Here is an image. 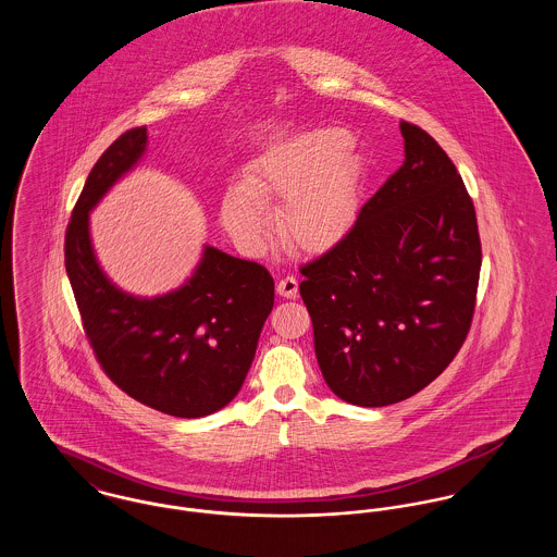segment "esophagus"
<instances>
[{
  "label": "esophagus",
  "instance_id": "1",
  "mask_svg": "<svg viewBox=\"0 0 557 557\" xmlns=\"http://www.w3.org/2000/svg\"><path fill=\"white\" fill-rule=\"evenodd\" d=\"M276 294L283 298H296L298 296V281L296 276H285L276 283Z\"/></svg>",
  "mask_w": 557,
  "mask_h": 557
}]
</instances>
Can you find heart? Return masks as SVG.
Wrapping results in <instances>:
<instances>
[{"mask_svg":"<svg viewBox=\"0 0 557 557\" xmlns=\"http://www.w3.org/2000/svg\"><path fill=\"white\" fill-rule=\"evenodd\" d=\"M343 128H319L252 160L239 186L221 201V223L244 246H261L270 219L263 208L283 203L281 234L309 255L325 252L351 230L362 193V162L347 154Z\"/></svg>","mask_w":557,"mask_h":557,"instance_id":"1","label":"heart"}]
</instances>
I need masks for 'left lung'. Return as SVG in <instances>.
Returning a JSON list of instances; mask_svg holds the SVG:
<instances>
[{
    "label": "left lung",
    "mask_w": 557,
    "mask_h": 557,
    "mask_svg": "<svg viewBox=\"0 0 557 557\" xmlns=\"http://www.w3.org/2000/svg\"><path fill=\"white\" fill-rule=\"evenodd\" d=\"M349 234L300 268L327 388L384 407L429 386L461 349L476 305L480 238L466 184L422 128Z\"/></svg>",
    "instance_id": "obj_1"
}]
</instances>
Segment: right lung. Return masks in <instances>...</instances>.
<instances>
[{
	"instance_id": "obj_1",
	"label": "right lung",
	"mask_w": 557,
	"mask_h": 557,
	"mask_svg": "<svg viewBox=\"0 0 557 557\" xmlns=\"http://www.w3.org/2000/svg\"><path fill=\"white\" fill-rule=\"evenodd\" d=\"M148 150L146 126L115 139L89 171L66 230V272L89 345L128 397L177 418H201L236 397L274 307V281L214 246L177 289L139 298L96 259L89 212Z\"/></svg>"
}]
</instances>
